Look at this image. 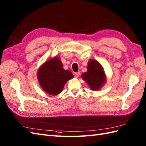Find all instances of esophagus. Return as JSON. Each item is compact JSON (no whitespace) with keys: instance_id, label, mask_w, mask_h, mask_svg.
I'll list each match as a JSON object with an SVG mask.
<instances>
[{"instance_id":"34e87169","label":"esophagus","mask_w":146,"mask_h":146,"mask_svg":"<svg viewBox=\"0 0 146 146\" xmlns=\"http://www.w3.org/2000/svg\"><path fill=\"white\" fill-rule=\"evenodd\" d=\"M80 72L74 73V76H75L76 78H78L79 76H80Z\"/></svg>"}]
</instances>
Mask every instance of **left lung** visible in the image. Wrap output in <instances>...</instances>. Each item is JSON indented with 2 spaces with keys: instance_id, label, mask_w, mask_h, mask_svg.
<instances>
[{
  "instance_id": "8db88e82",
  "label": "left lung",
  "mask_w": 146,
  "mask_h": 146,
  "mask_svg": "<svg viewBox=\"0 0 146 146\" xmlns=\"http://www.w3.org/2000/svg\"><path fill=\"white\" fill-rule=\"evenodd\" d=\"M81 77L93 90L100 89L106 82V75L103 66L98 61L93 59L89 61L87 72L82 73Z\"/></svg>"
}]
</instances>
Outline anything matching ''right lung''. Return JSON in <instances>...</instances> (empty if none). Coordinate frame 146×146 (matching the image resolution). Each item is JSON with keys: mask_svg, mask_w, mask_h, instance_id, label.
I'll use <instances>...</instances> for the list:
<instances>
[{"mask_svg": "<svg viewBox=\"0 0 146 146\" xmlns=\"http://www.w3.org/2000/svg\"><path fill=\"white\" fill-rule=\"evenodd\" d=\"M73 77L69 70H64L59 57L45 62L37 72V78L41 88L49 95H57L63 90L65 83Z\"/></svg>", "mask_w": 146, "mask_h": 146, "instance_id": "1", "label": "right lung"}]
</instances>
